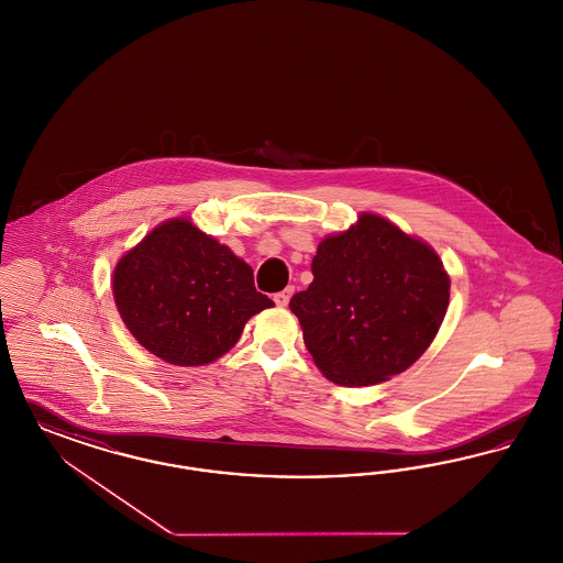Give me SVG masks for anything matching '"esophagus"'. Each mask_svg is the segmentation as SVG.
<instances>
[{"mask_svg": "<svg viewBox=\"0 0 563 563\" xmlns=\"http://www.w3.org/2000/svg\"><path fill=\"white\" fill-rule=\"evenodd\" d=\"M291 295H294V287H287L285 291H280V294L274 295V301H276V306H280V308H285L287 303H289V299H291Z\"/></svg>", "mask_w": 563, "mask_h": 563, "instance_id": "obj_1", "label": "esophagus"}]
</instances>
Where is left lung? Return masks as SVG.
I'll use <instances>...</instances> for the list:
<instances>
[{
  "label": "left lung",
  "instance_id": "8db88e82",
  "mask_svg": "<svg viewBox=\"0 0 563 563\" xmlns=\"http://www.w3.org/2000/svg\"><path fill=\"white\" fill-rule=\"evenodd\" d=\"M314 280L291 297L303 344L340 386H374L409 369L450 306V274L429 242L361 213L319 242Z\"/></svg>",
  "mask_w": 563,
  "mask_h": 563
}]
</instances>
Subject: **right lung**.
<instances>
[{"label": "right lung", "mask_w": 563, "mask_h": 563, "mask_svg": "<svg viewBox=\"0 0 563 563\" xmlns=\"http://www.w3.org/2000/svg\"><path fill=\"white\" fill-rule=\"evenodd\" d=\"M111 291L134 340L179 367L213 363L251 317L274 306L255 289L251 266L188 217L162 221L126 251Z\"/></svg>", "instance_id": "add662e5"}]
</instances>
